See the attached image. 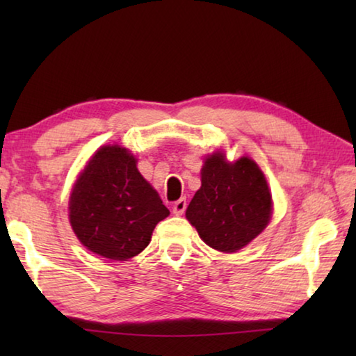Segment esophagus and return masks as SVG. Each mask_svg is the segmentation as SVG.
Masks as SVG:
<instances>
[{
    "mask_svg": "<svg viewBox=\"0 0 356 356\" xmlns=\"http://www.w3.org/2000/svg\"><path fill=\"white\" fill-rule=\"evenodd\" d=\"M185 209H186V200H185V197H180L179 201L174 202V206H172V213H174V215H177V216H180V215H184V213H185Z\"/></svg>",
    "mask_w": 356,
    "mask_h": 356,
    "instance_id": "34e87169",
    "label": "esophagus"
}]
</instances>
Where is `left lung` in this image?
I'll return each instance as SVG.
<instances>
[{
  "label": "left lung",
  "mask_w": 356,
  "mask_h": 356,
  "mask_svg": "<svg viewBox=\"0 0 356 356\" xmlns=\"http://www.w3.org/2000/svg\"><path fill=\"white\" fill-rule=\"evenodd\" d=\"M185 215L213 250H242L272 218V195L264 172L250 156L231 163L222 152L212 154L204 161L201 188Z\"/></svg>",
  "instance_id": "1"
}]
</instances>
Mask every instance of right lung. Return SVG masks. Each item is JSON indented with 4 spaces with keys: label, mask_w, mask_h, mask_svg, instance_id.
Returning <instances> with one entry per match:
<instances>
[{
    "label": "right lung",
    "mask_w": 356,
    "mask_h": 356,
    "mask_svg": "<svg viewBox=\"0 0 356 356\" xmlns=\"http://www.w3.org/2000/svg\"><path fill=\"white\" fill-rule=\"evenodd\" d=\"M168 215L159 193L138 171L135 156L118 144L92 155L69 200V220L78 240L113 261L140 254Z\"/></svg>",
    "instance_id": "right-lung-1"
}]
</instances>
